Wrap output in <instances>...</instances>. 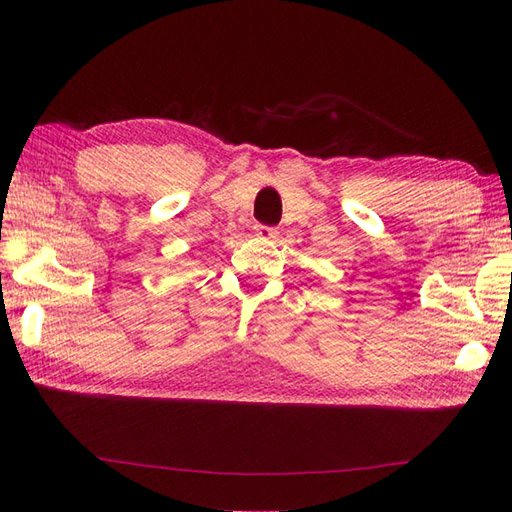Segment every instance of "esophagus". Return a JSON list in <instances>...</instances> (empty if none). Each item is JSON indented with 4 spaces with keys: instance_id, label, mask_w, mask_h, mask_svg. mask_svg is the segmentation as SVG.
I'll use <instances>...</instances> for the list:
<instances>
[{
    "instance_id": "esophagus-1",
    "label": "esophagus",
    "mask_w": 512,
    "mask_h": 512,
    "mask_svg": "<svg viewBox=\"0 0 512 512\" xmlns=\"http://www.w3.org/2000/svg\"><path fill=\"white\" fill-rule=\"evenodd\" d=\"M256 237L258 239H277V228H273V226H262V224H258L256 226Z\"/></svg>"
}]
</instances>
